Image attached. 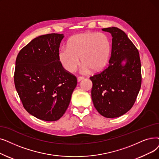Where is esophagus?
Instances as JSON below:
<instances>
[{
	"instance_id": "34e87169",
	"label": "esophagus",
	"mask_w": 159,
	"mask_h": 159,
	"mask_svg": "<svg viewBox=\"0 0 159 159\" xmlns=\"http://www.w3.org/2000/svg\"><path fill=\"white\" fill-rule=\"evenodd\" d=\"M83 79H84V77H79L77 78V81H78V82H80L82 80H83Z\"/></svg>"
}]
</instances>
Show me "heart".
<instances>
[{"mask_svg": "<svg viewBox=\"0 0 159 159\" xmlns=\"http://www.w3.org/2000/svg\"><path fill=\"white\" fill-rule=\"evenodd\" d=\"M111 44L105 34L84 32L72 36L67 47L61 48L59 60L66 70L73 73L81 62V71L87 73L101 71L108 60Z\"/></svg>", "mask_w": 159, "mask_h": 159, "instance_id": "obj_1", "label": "heart"}]
</instances>
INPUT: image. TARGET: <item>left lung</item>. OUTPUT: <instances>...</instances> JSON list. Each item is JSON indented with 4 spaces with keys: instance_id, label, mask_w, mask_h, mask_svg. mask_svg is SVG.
Masks as SVG:
<instances>
[{
    "instance_id": "obj_1",
    "label": "left lung",
    "mask_w": 159,
    "mask_h": 159,
    "mask_svg": "<svg viewBox=\"0 0 159 159\" xmlns=\"http://www.w3.org/2000/svg\"><path fill=\"white\" fill-rule=\"evenodd\" d=\"M102 30L112 36L111 57L108 67L89 77L93 83L92 99L101 115L114 118L134 104L142 84L140 58L137 48L123 30L117 27Z\"/></svg>"
}]
</instances>
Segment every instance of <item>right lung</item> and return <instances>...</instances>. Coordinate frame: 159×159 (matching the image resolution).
Segmentation results:
<instances>
[{
    "instance_id": "1",
    "label": "right lung",
    "mask_w": 159,
    "mask_h": 159,
    "mask_svg": "<svg viewBox=\"0 0 159 159\" xmlns=\"http://www.w3.org/2000/svg\"><path fill=\"white\" fill-rule=\"evenodd\" d=\"M64 34L38 36L20 50L16 61L14 83L25 110L47 121L59 120L70 105L77 84L75 75L59 60Z\"/></svg>"
}]
</instances>
